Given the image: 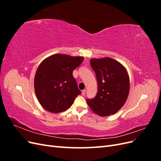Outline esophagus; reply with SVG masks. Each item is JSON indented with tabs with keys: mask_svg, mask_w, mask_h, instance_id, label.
<instances>
[{
	"mask_svg": "<svg viewBox=\"0 0 161 161\" xmlns=\"http://www.w3.org/2000/svg\"><path fill=\"white\" fill-rule=\"evenodd\" d=\"M81 92H82V95H85V93H86V90H85V89L82 90V91H81Z\"/></svg>",
	"mask_w": 161,
	"mask_h": 161,
	"instance_id": "esophagus-1",
	"label": "esophagus"
}]
</instances>
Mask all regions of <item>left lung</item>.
Masks as SVG:
<instances>
[{
  "instance_id": "left-lung-1",
  "label": "left lung",
  "mask_w": 161,
  "mask_h": 161,
  "mask_svg": "<svg viewBox=\"0 0 161 161\" xmlns=\"http://www.w3.org/2000/svg\"><path fill=\"white\" fill-rule=\"evenodd\" d=\"M98 83L97 96L86 99L90 109L101 117L115 114L125 104L130 92V78L124 65L109 57L91 58Z\"/></svg>"
}]
</instances>
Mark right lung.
<instances>
[{"mask_svg": "<svg viewBox=\"0 0 161 161\" xmlns=\"http://www.w3.org/2000/svg\"><path fill=\"white\" fill-rule=\"evenodd\" d=\"M83 60L82 56L56 53L40 63L34 78V89L43 109L58 114L70 108L81 94L72 72Z\"/></svg>", "mask_w": 161, "mask_h": 161, "instance_id": "add662e5", "label": "right lung"}]
</instances>
